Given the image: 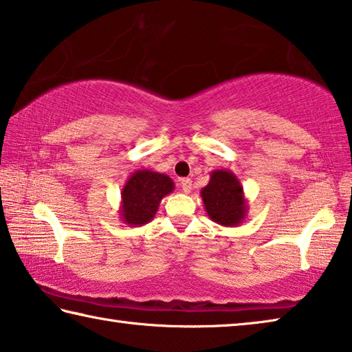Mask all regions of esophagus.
<instances>
[{"label": "esophagus", "instance_id": "1", "mask_svg": "<svg viewBox=\"0 0 352 352\" xmlns=\"http://www.w3.org/2000/svg\"><path fill=\"white\" fill-rule=\"evenodd\" d=\"M180 186H182V189H183V192L189 194L190 190H192V180H190V178H182V180H180Z\"/></svg>", "mask_w": 352, "mask_h": 352}]
</instances>
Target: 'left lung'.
Wrapping results in <instances>:
<instances>
[{
    "instance_id": "1",
    "label": "left lung",
    "mask_w": 352,
    "mask_h": 352,
    "mask_svg": "<svg viewBox=\"0 0 352 352\" xmlns=\"http://www.w3.org/2000/svg\"><path fill=\"white\" fill-rule=\"evenodd\" d=\"M205 211L212 222L222 226H237L247 217L248 205L243 186L234 172L216 169L210 174V183L200 190Z\"/></svg>"
}]
</instances>
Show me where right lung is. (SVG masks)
Returning a JSON list of instances; mask_svg holds the SVG:
<instances>
[{
  "instance_id": "1",
  "label": "right lung",
  "mask_w": 352,
  "mask_h": 352,
  "mask_svg": "<svg viewBox=\"0 0 352 352\" xmlns=\"http://www.w3.org/2000/svg\"><path fill=\"white\" fill-rule=\"evenodd\" d=\"M172 178L151 169L135 170L121 190L119 219L129 226H141L155 217L166 195L174 190Z\"/></svg>"
}]
</instances>
